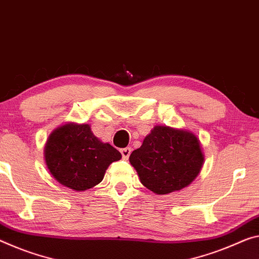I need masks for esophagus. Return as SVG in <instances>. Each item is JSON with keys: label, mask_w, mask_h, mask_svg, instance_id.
<instances>
[{"label": "esophagus", "mask_w": 259, "mask_h": 259, "mask_svg": "<svg viewBox=\"0 0 259 259\" xmlns=\"http://www.w3.org/2000/svg\"><path fill=\"white\" fill-rule=\"evenodd\" d=\"M120 152H121V154H122V158L126 160V159L129 158V155L131 153V149H130V147H124V149H121Z\"/></svg>", "instance_id": "34e87169"}]
</instances>
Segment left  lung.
Segmentation results:
<instances>
[{"mask_svg": "<svg viewBox=\"0 0 259 259\" xmlns=\"http://www.w3.org/2000/svg\"><path fill=\"white\" fill-rule=\"evenodd\" d=\"M204 160L202 144L192 131L168 125H155L129 158L143 186L157 195L188 187Z\"/></svg>", "mask_w": 259, "mask_h": 259, "instance_id": "1", "label": "left lung"}]
</instances>
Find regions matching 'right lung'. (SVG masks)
<instances>
[{
  "instance_id": "right-lung-1",
  "label": "right lung",
  "mask_w": 259,
  "mask_h": 259,
  "mask_svg": "<svg viewBox=\"0 0 259 259\" xmlns=\"http://www.w3.org/2000/svg\"><path fill=\"white\" fill-rule=\"evenodd\" d=\"M49 173L75 191L99 184L109 165L122 158L120 152L94 136L88 123L68 122L49 135L44 149Z\"/></svg>"
}]
</instances>
